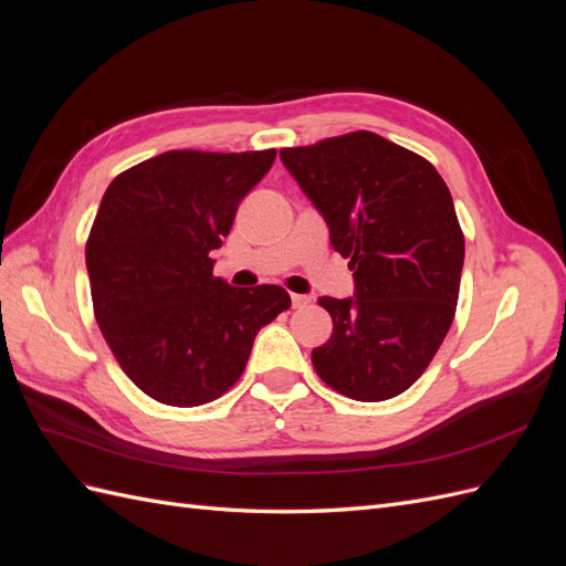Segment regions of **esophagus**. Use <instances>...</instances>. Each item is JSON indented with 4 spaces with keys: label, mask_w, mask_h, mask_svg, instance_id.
<instances>
[{
    "label": "esophagus",
    "mask_w": 566,
    "mask_h": 566,
    "mask_svg": "<svg viewBox=\"0 0 566 566\" xmlns=\"http://www.w3.org/2000/svg\"><path fill=\"white\" fill-rule=\"evenodd\" d=\"M290 300H293V306H295V310H300V306H306V304H310L312 300L310 297H306V295H297V293H293V295H290Z\"/></svg>",
    "instance_id": "esophagus-1"
}]
</instances>
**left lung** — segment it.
I'll use <instances>...</instances> for the list:
<instances>
[{
	"label": "left lung",
	"instance_id": "1",
	"mask_svg": "<svg viewBox=\"0 0 566 566\" xmlns=\"http://www.w3.org/2000/svg\"><path fill=\"white\" fill-rule=\"evenodd\" d=\"M281 160L328 221L356 297H318L333 335L318 378L354 401L399 397L430 366L458 304L465 235L434 165L375 132L283 148Z\"/></svg>",
	"mask_w": 566,
	"mask_h": 566
}]
</instances>
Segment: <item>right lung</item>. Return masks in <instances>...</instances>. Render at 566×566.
<instances>
[{
  "label": "right lung",
  "instance_id": "right-lung-1",
  "mask_svg": "<svg viewBox=\"0 0 566 566\" xmlns=\"http://www.w3.org/2000/svg\"><path fill=\"white\" fill-rule=\"evenodd\" d=\"M273 160L276 148L167 150L106 188L84 248L94 316L150 399L177 408L219 399L243 375L262 325L290 310L281 285L231 287L210 256Z\"/></svg>",
  "mask_w": 566,
  "mask_h": 566
}]
</instances>
